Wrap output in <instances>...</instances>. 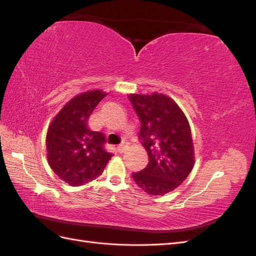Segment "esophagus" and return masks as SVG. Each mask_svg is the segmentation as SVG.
Segmentation results:
<instances>
[{"label": "esophagus", "mask_w": 256, "mask_h": 256, "mask_svg": "<svg viewBox=\"0 0 256 256\" xmlns=\"http://www.w3.org/2000/svg\"><path fill=\"white\" fill-rule=\"evenodd\" d=\"M128 147H129V145H128V143H127V142H122L120 145H118V152L120 154L125 152H127Z\"/></svg>", "instance_id": "obj_1"}]
</instances>
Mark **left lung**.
I'll return each mask as SVG.
<instances>
[{
  "label": "left lung",
  "instance_id": "1",
  "mask_svg": "<svg viewBox=\"0 0 256 256\" xmlns=\"http://www.w3.org/2000/svg\"><path fill=\"white\" fill-rule=\"evenodd\" d=\"M141 122L138 138L148 164L134 173L136 184L150 196H164L188 177L194 166V146L184 113L164 94H129Z\"/></svg>",
  "mask_w": 256,
  "mask_h": 256
}]
</instances>
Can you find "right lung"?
Returning a JSON list of instances; mask_svg holds the SVG:
<instances>
[{
    "mask_svg": "<svg viewBox=\"0 0 256 256\" xmlns=\"http://www.w3.org/2000/svg\"><path fill=\"white\" fill-rule=\"evenodd\" d=\"M106 95L100 90L81 92L62 108L49 125L48 164L62 180L74 187L95 180L113 156L104 148V136L88 127L90 115Z\"/></svg>",
    "mask_w": 256,
    "mask_h": 256,
    "instance_id": "obj_1",
    "label": "right lung"
}]
</instances>
